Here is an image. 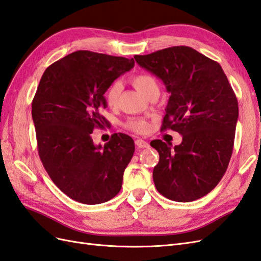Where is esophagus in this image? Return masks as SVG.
<instances>
[{"instance_id": "esophagus-1", "label": "esophagus", "mask_w": 261, "mask_h": 261, "mask_svg": "<svg viewBox=\"0 0 261 261\" xmlns=\"http://www.w3.org/2000/svg\"><path fill=\"white\" fill-rule=\"evenodd\" d=\"M136 145H137L138 147H140V148H145V147L150 146V144H148V143L146 142V141H144V140H142V139L136 140Z\"/></svg>"}]
</instances>
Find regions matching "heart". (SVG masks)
Here are the masks:
<instances>
[{"mask_svg": "<svg viewBox=\"0 0 261 261\" xmlns=\"http://www.w3.org/2000/svg\"><path fill=\"white\" fill-rule=\"evenodd\" d=\"M131 83L138 91L143 94L145 97L152 95L153 93H160L159 82L153 75L148 73H139L131 77ZM122 92V84L120 82H114L107 88L105 97L106 101L110 107H115L118 105L120 94ZM125 126L129 130L137 133H144L148 129V123L144 119L141 118H130L126 120Z\"/></svg>", "mask_w": 261, "mask_h": 261, "instance_id": "heart-1", "label": "heart"}]
</instances>
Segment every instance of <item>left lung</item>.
I'll list each match as a JSON object with an SVG mask.
<instances>
[{
	"instance_id": "1",
	"label": "left lung",
	"mask_w": 261,
	"mask_h": 261,
	"mask_svg": "<svg viewBox=\"0 0 261 261\" xmlns=\"http://www.w3.org/2000/svg\"><path fill=\"white\" fill-rule=\"evenodd\" d=\"M135 59L170 94L161 130L182 136L174 147L162 140L151 142L160 154L153 169L155 187L169 200L195 201L214 189L227 169L238 119L235 93L221 65L190 47Z\"/></svg>"
}]
</instances>
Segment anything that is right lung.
I'll list each match as a JSON object with an SVG mask.
<instances>
[{"label": "right lung", "instance_id": "add662e5", "mask_svg": "<svg viewBox=\"0 0 261 261\" xmlns=\"http://www.w3.org/2000/svg\"><path fill=\"white\" fill-rule=\"evenodd\" d=\"M135 66L133 59L80 50L52 63L35 94L32 117L38 153L57 187L84 204H98L120 191L135 142L115 133L95 145L93 130L107 124L103 94L114 81Z\"/></svg>", "mask_w": 261, "mask_h": 261}]
</instances>
